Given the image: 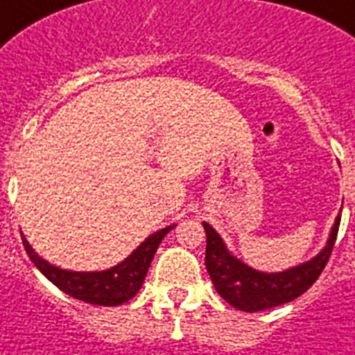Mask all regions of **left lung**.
<instances>
[{"mask_svg":"<svg viewBox=\"0 0 355 355\" xmlns=\"http://www.w3.org/2000/svg\"><path fill=\"white\" fill-rule=\"evenodd\" d=\"M339 222L341 218L338 216L329 243L314 260L276 274L258 272L233 258L223 245L218 233L209 223L204 222L205 236H207L205 269L209 272L216 293L238 311L258 312L284 305L306 293L315 284V279L320 278L334 249Z\"/></svg>","mask_w":355,"mask_h":355,"instance_id":"left-lung-1","label":"left lung"}]
</instances>
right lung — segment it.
I'll return each mask as SVG.
<instances>
[{
    "mask_svg": "<svg viewBox=\"0 0 355 355\" xmlns=\"http://www.w3.org/2000/svg\"><path fill=\"white\" fill-rule=\"evenodd\" d=\"M171 231V225L166 229H160L159 233L151 234L146 242L137 247V251L128 256L122 263L115 265L108 270L101 272H71V270H62L53 267L41 260L40 256L32 251L25 238L26 254L31 256L32 263L52 282L55 287H59L62 293L68 296L81 300V302L92 303V305L117 306L132 300L139 288L144 284L146 274L150 269V263L153 260L155 252L159 249L162 238Z\"/></svg>",
    "mask_w": 355,
    "mask_h": 355,
    "instance_id": "add662e5",
    "label": "right lung"
}]
</instances>
